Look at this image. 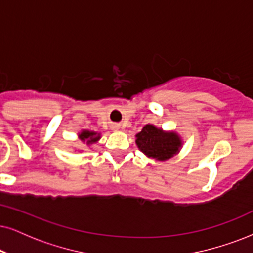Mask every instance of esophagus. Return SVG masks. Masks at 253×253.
<instances>
[{
  "instance_id": "esophagus-1",
  "label": "esophagus",
  "mask_w": 253,
  "mask_h": 253,
  "mask_svg": "<svg viewBox=\"0 0 253 253\" xmlns=\"http://www.w3.org/2000/svg\"><path fill=\"white\" fill-rule=\"evenodd\" d=\"M112 128H113V129H119L120 128V126H119V125H113V126H112Z\"/></svg>"
}]
</instances>
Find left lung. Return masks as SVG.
<instances>
[{"label": "left lung", "instance_id": "1", "mask_svg": "<svg viewBox=\"0 0 253 253\" xmlns=\"http://www.w3.org/2000/svg\"><path fill=\"white\" fill-rule=\"evenodd\" d=\"M136 146L143 154L165 161L180 152L182 140L175 132H165L154 125H146L136 135Z\"/></svg>", "mask_w": 253, "mask_h": 253}]
</instances>
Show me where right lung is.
Returning <instances> with one entry per match:
<instances>
[{
    "label": "right lung",
    "mask_w": 253,
    "mask_h": 253,
    "mask_svg": "<svg viewBox=\"0 0 253 253\" xmlns=\"http://www.w3.org/2000/svg\"><path fill=\"white\" fill-rule=\"evenodd\" d=\"M79 139L82 140L83 142H86L87 145H92V143L97 142L99 139H100V134L97 132H91V130H82L79 133Z\"/></svg>",
    "instance_id": "add662e5"
}]
</instances>
